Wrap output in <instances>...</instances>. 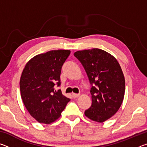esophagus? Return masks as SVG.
<instances>
[{"instance_id": "34e87169", "label": "esophagus", "mask_w": 147, "mask_h": 147, "mask_svg": "<svg viewBox=\"0 0 147 147\" xmlns=\"http://www.w3.org/2000/svg\"><path fill=\"white\" fill-rule=\"evenodd\" d=\"M79 96H80L79 94H76V93H73V98H78Z\"/></svg>"}]
</instances>
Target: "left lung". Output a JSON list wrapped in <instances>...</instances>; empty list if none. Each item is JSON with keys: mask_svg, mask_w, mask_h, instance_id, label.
<instances>
[{"mask_svg": "<svg viewBox=\"0 0 147 147\" xmlns=\"http://www.w3.org/2000/svg\"><path fill=\"white\" fill-rule=\"evenodd\" d=\"M74 55L82 64L92 86V104L84 114L103 123L115 115L123 103L125 80L120 65L115 57L99 49L78 51Z\"/></svg>", "mask_w": 147, "mask_h": 147, "instance_id": "obj_1", "label": "left lung"}]
</instances>
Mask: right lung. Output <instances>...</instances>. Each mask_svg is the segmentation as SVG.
<instances>
[{"label": "right lung", "instance_id": "right-lung-1", "mask_svg": "<svg viewBox=\"0 0 147 147\" xmlns=\"http://www.w3.org/2000/svg\"><path fill=\"white\" fill-rule=\"evenodd\" d=\"M71 51H51L35 56L27 62L20 80L22 100L32 117L40 123L56 121L70 98L56 91L60 86V74L64 62Z\"/></svg>", "mask_w": 147, "mask_h": 147}]
</instances>
